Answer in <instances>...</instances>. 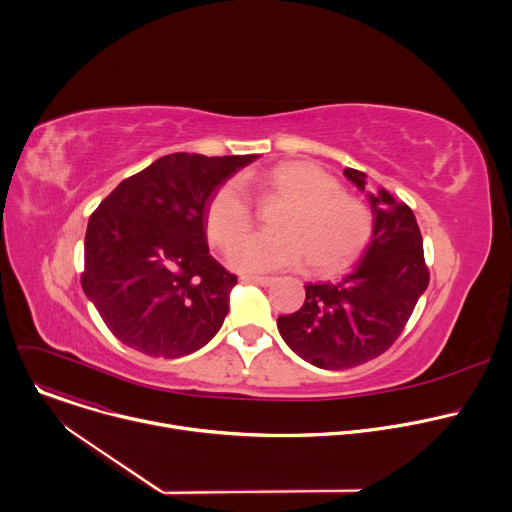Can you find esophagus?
<instances>
[{
	"instance_id": "34e87169",
	"label": "esophagus",
	"mask_w": 512,
	"mask_h": 512,
	"mask_svg": "<svg viewBox=\"0 0 512 512\" xmlns=\"http://www.w3.org/2000/svg\"><path fill=\"white\" fill-rule=\"evenodd\" d=\"M241 281H245V283H257V285L267 287V285H271L275 279H273V277H261V275H241Z\"/></svg>"
}]
</instances>
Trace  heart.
Returning a JSON list of instances; mask_svg holds the SVG:
<instances>
[{
	"label": "heart",
	"instance_id": "1",
	"mask_svg": "<svg viewBox=\"0 0 512 512\" xmlns=\"http://www.w3.org/2000/svg\"><path fill=\"white\" fill-rule=\"evenodd\" d=\"M253 188L261 202L283 206L271 218V233L239 241L229 263L239 271H279L306 263L320 277L350 267L367 249L373 235V214L358 198L342 192V184L310 164H285L265 174L245 172L218 188L206 208V235L218 249L243 237L255 218Z\"/></svg>",
	"mask_w": 512,
	"mask_h": 512
}]
</instances>
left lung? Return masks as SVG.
I'll list each match as a JSON object with an SVG mask.
<instances>
[{"mask_svg":"<svg viewBox=\"0 0 512 512\" xmlns=\"http://www.w3.org/2000/svg\"><path fill=\"white\" fill-rule=\"evenodd\" d=\"M344 176L364 192V176ZM373 237L354 269L336 283H308L304 306L277 318L285 344L314 367L342 371L381 356L403 332L429 283L413 210L387 190L367 192Z\"/></svg>","mask_w":512,"mask_h":512,"instance_id":"1","label":"left lung"}]
</instances>
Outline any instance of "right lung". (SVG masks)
Here are the masks:
<instances>
[{"label":"right lung","mask_w":512,"mask_h":512,"mask_svg":"<svg viewBox=\"0 0 512 512\" xmlns=\"http://www.w3.org/2000/svg\"><path fill=\"white\" fill-rule=\"evenodd\" d=\"M257 158L164 156L125 178L91 214L81 283L117 340L178 358L221 330L237 277L208 253L206 204Z\"/></svg>","instance_id":"add662e5"}]
</instances>
